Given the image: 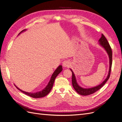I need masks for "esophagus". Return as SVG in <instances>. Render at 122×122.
I'll list each match as a JSON object with an SVG mask.
<instances>
[{"instance_id":"esophagus-1","label":"esophagus","mask_w":122,"mask_h":122,"mask_svg":"<svg viewBox=\"0 0 122 122\" xmlns=\"http://www.w3.org/2000/svg\"><path fill=\"white\" fill-rule=\"evenodd\" d=\"M70 65V62L68 60H65L62 62V66L65 68H68Z\"/></svg>"}]
</instances>
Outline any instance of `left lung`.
Returning <instances> with one entry per match:
<instances>
[{"label":"left lung","instance_id":"8db88e82","mask_svg":"<svg viewBox=\"0 0 122 122\" xmlns=\"http://www.w3.org/2000/svg\"><path fill=\"white\" fill-rule=\"evenodd\" d=\"M98 42H99V45H100L106 51V52L107 53L108 57H109V67L108 75H107V76L105 79L101 83L98 85V86H94V87H90V88H83V87H82L81 86H80L78 84V83H77L75 74L74 73L73 71H72V70L70 68V70H71L72 73V86L77 93L81 95L87 96V95H91V94H92L95 93L96 92H97V91L100 89V88L103 86H104L105 83L108 80V79L109 78L110 72H111L112 66V48L109 45L107 40V39H106L104 36L103 34L101 35V37L100 38V39H99Z\"/></svg>","mask_w":122,"mask_h":122}]
</instances>
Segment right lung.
Wrapping results in <instances>:
<instances>
[{
	"mask_svg": "<svg viewBox=\"0 0 122 122\" xmlns=\"http://www.w3.org/2000/svg\"><path fill=\"white\" fill-rule=\"evenodd\" d=\"M27 29H24L22 31H21L19 34H18V36L19 35H20L21 33H22L25 31H26ZM62 70V67L61 65H60L58 67L55 69V70L54 71V72H53V73L52 74V76L51 77V78L49 80V81L48 83V84L44 88L43 90H42V91L38 92H36V93H29V92H26L23 91L22 90H21V89H20L19 88H18L15 84H14L15 86L17 87V88L18 90H19V91H20L21 92H22L24 94L27 95L29 96H30L31 97L34 98H42L46 96V95H47L51 91V89L53 87V84L54 82V80L56 78V76L60 74Z\"/></svg>",
	"mask_w": 122,
	"mask_h": 122,
	"instance_id": "right-lung-1",
	"label": "right lung"
}]
</instances>
